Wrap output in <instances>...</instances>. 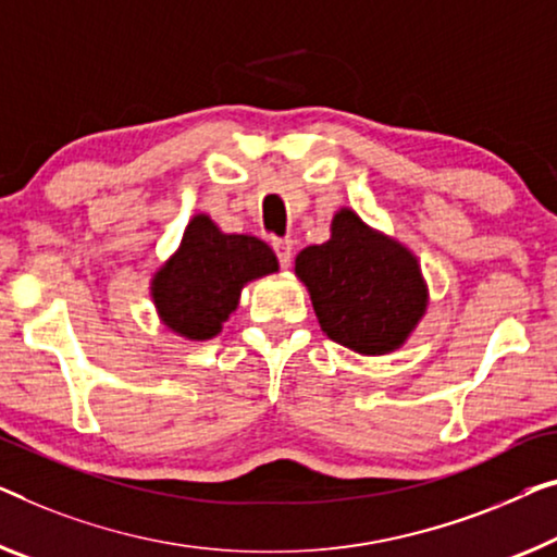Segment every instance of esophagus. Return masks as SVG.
Masks as SVG:
<instances>
[{
    "instance_id": "obj_1",
    "label": "esophagus",
    "mask_w": 557,
    "mask_h": 557,
    "mask_svg": "<svg viewBox=\"0 0 557 557\" xmlns=\"http://www.w3.org/2000/svg\"><path fill=\"white\" fill-rule=\"evenodd\" d=\"M272 250H275L282 268H287L293 260V239H272Z\"/></svg>"
}]
</instances>
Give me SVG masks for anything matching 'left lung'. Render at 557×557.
<instances>
[{
    "label": "left lung",
    "instance_id": "8db88e82",
    "mask_svg": "<svg viewBox=\"0 0 557 557\" xmlns=\"http://www.w3.org/2000/svg\"><path fill=\"white\" fill-rule=\"evenodd\" d=\"M330 239L295 257L320 327L360 355H387L405 345L428 310L418 257L343 207Z\"/></svg>",
    "mask_w": 557,
    "mask_h": 557
}]
</instances>
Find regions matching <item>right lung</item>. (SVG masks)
<instances>
[{
    "label": "right lung",
    "mask_w": 557,
    "mask_h": 557,
    "mask_svg": "<svg viewBox=\"0 0 557 557\" xmlns=\"http://www.w3.org/2000/svg\"><path fill=\"white\" fill-rule=\"evenodd\" d=\"M277 272V257L252 235H225L207 214H195L182 243L152 277V302L172 332L212 339L239 305L247 282Z\"/></svg>",
    "instance_id": "add662e5"
}]
</instances>
